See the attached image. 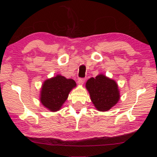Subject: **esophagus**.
I'll list each match as a JSON object with an SVG mask.
<instances>
[{"label":"esophagus","mask_w":157,"mask_h":157,"mask_svg":"<svg viewBox=\"0 0 157 157\" xmlns=\"http://www.w3.org/2000/svg\"><path fill=\"white\" fill-rule=\"evenodd\" d=\"M85 82V79L84 78H79L78 80V84L80 85H82Z\"/></svg>","instance_id":"34e87169"}]
</instances>
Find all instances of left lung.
<instances>
[{"label":"left lung","mask_w":157,"mask_h":157,"mask_svg":"<svg viewBox=\"0 0 157 157\" xmlns=\"http://www.w3.org/2000/svg\"><path fill=\"white\" fill-rule=\"evenodd\" d=\"M86 88L94 107L99 111H107L119 101L121 95L115 80L99 74L96 77L89 78Z\"/></svg>","instance_id":"obj_1"}]
</instances>
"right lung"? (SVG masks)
<instances>
[{
    "label": "right lung",
    "instance_id": "add662e5",
    "mask_svg": "<svg viewBox=\"0 0 157 157\" xmlns=\"http://www.w3.org/2000/svg\"><path fill=\"white\" fill-rule=\"evenodd\" d=\"M77 86L74 80L61 75L46 80L42 85L40 101L51 112L59 111L67 100L69 94Z\"/></svg>",
    "mask_w": 157,
    "mask_h": 157
}]
</instances>
